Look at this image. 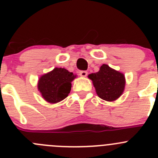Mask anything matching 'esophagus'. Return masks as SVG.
<instances>
[{
	"mask_svg": "<svg viewBox=\"0 0 158 158\" xmlns=\"http://www.w3.org/2000/svg\"><path fill=\"white\" fill-rule=\"evenodd\" d=\"M88 75V73L86 71H80L79 72V76H82V77H85Z\"/></svg>",
	"mask_w": 158,
	"mask_h": 158,
	"instance_id": "esophagus-1",
	"label": "esophagus"
}]
</instances>
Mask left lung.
<instances>
[{"label":"left lung","mask_w":158,"mask_h":158,"mask_svg":"<svg viewBox=\"0 0 158 158\" xmlns=\"http://www.w3.org/2000/svg\"><path fill=\"white\" fill-rule=\"evenodd\" d=\"M92 81L97 95L102 99L113 102L123 93L125 86V78L123 73L103 64L99 71L89 75Z\"/></svg>","instance_id":"obj_1"}]
</instances>
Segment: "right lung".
I'll use <instances>...</instances> for the list:
<instances>
[{"instance_id": "obj_1", "label": "right lung", "mask_w": 158, "mask_h": 158, "mask_svg": "<svg viewBox=\"0 0 158 158\" xmlns=\"http://www.w3.org/2000/svg\"><path fill=\"white\" fill-rule=\"evenodd\" d=\"M76 76L64 68H55L43 75L38 81V90L49 103H56L68 96Z\"/></svg>"}]
</instances>
